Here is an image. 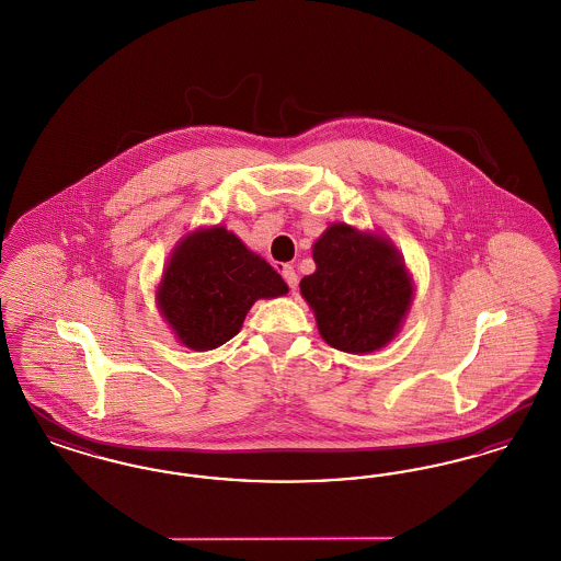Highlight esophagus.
Segmentation results:
<instances>
[{"label":"esophagus","mask_w":561,"mask_h":561,"mask_svg":"<svg viewBox=\"0 0 561 561\" xmlns=\"http://www.w3.org/2000/svg\"><path fill=\"white\" fill-rule=\"evenodd\" d=\"M277 271H279L282 277L286 279V284H288L293 290H296V286H298V275H296L294 267H290V265H279Z\"/></svg>","instance_id":"esophagus-1"}]
</instances>
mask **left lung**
<instances>
[{
  "instance_id": "obj_1",
  "label": "left lung",
  "mask_w": 561,
  "mask_h": 561,
  "mask_svg": "<svg viewBox=\"0 0 561 561\" xmlns=\"http://www.w3.org/2000/svg\"><path fill=\"white\" fill-rule=\"evenodd\" d=\"M316 271L300 279L321 339L345 353H373L400 334L414 279L382 233L332 222L313 243Z\"/></svg>"
}]
</instances>
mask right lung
<instances>
[{
    "label": "right lung",
    "instance_id": "right-lung-1",
    "mask_svg": "<svg viewBox=\"0 0 561 561\" xmlns=\"http://www.w3.org/2000/svg\"><path fill=\"white\" fill-rule=\"evenodd\" d=\"M288 294L282 275L222 225L176 241L156 290V305L181 345L213 351L241 330L252 305Z\"/></svg>",
    "mask_w": 561,
    "mask_h": 561
}]
</instances>
